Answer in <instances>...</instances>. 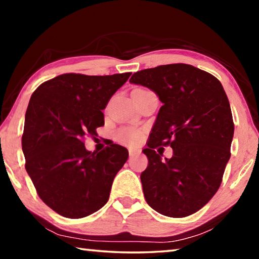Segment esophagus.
<instances>
[{"instance_id":"1","label":"esophagus","mask_w":259,"mask_h":259,"mask_svg":"<svg viewBox=\"0 0 259 259\" xmlns=\"http://www.w3.org/2000/svg\"><path fill=\"white\" fill-rule=\"evenodd\" d=\"M138 153H140L138 148H129V155L130 156H134L136 154H138Z\"/></svg>"}]
</instances>
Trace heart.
<instances>
[{"label":"heart","mask_w":259,"mask_h":259,"mask_svg":"<svg viewBox=\"0 0 259 259\" xmlns=\"http://www.w3.org/2000/svg\"><path fill=\"white\" fill-rule=\"evenodd\" d=\"M140 137H142L140 131L135 130V129L121 130L119 135H117V138H119L120 142L123 144H136L137 142H139Z\"/></svg>","instance_id":"1"}]
</instances>
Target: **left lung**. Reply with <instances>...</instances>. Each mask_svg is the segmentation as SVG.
Listing matches in <instances>:
<instances>
[{
	"label": "left lung",
	"mask_w": 259,
	"mask_h": 259,
	"mask_svg": "<svg viewBox=\"0 0 259 259\" xmlns=\"http://www.w3.org/2000/svg\"><path fill=\"white\" fill-rule=\"evenodd\" d=\"M130 83L154 91L162 106L144 154L140 175L146 202L161 214L190 216L216 194L231 156L234 123L222 83L187 64L161 65L135 73ZM170 145L161 160L155 148Z\"/></svg>",
	"instance_id": "1"
}]
</instances>
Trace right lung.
Wrapping results in <instances>:
<instances>
[{"label":"right lung","instance_id":"1","mask_svg":"<svg viewBox=\"0 0 259 259\" xmlns=\"http://www.w3.org/2000/svg\"><path fill=\"white\" fill-rule=\"evenodd\" d=\"M130 75L63 74L42 83L29 99L21 138L25 168L43 202L61 216L87 217L108 201L128 150L111 143L93 153L83 139L97 136L102 111Z\"/></svg>","mask_w":259,"mask_h":259}]
</instances>
